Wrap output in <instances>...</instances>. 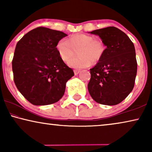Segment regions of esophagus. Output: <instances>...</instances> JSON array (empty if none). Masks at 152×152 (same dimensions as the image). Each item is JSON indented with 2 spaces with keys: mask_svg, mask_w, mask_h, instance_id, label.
I'll use <instances>...</instances> for the list:
<instances>
[{
  "mask_svg": "<svg viewBox=\"0 0 152 152\" xmlns=\"http://www.w3.org/2000/svg\"><path fill=\"white\" fill-rule=\"evenodd\" d=\"M80 72V70H74V73L75 75H78L79 72Z\"/></svg>",
  "mask_w": 152,
  "mask_h": 152,
  "instance_id": "esophagus-1",
  "label": "esophagus"
}]
</instances>
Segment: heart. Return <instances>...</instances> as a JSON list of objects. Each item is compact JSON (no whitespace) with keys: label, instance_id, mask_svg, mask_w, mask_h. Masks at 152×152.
<instances>
[{"label":"heart","instance_id":"1","mask_svg":"<svg viewBox=\"0 0 152 152\" xmlns=\"http://www.w3.org/2000/svg\"><path fill=\"white\" fill-rule=\"evenodd\" d=\"M58 53L64 61L68 62L75 54L77 56L68 62L70 67L83 68L88 67L91 63L100 61L106 51L102 41L85 34L72 35L67 40H61L57 45Z\"/></svg>","mask_w":152,"mask_h":152}]
</instances>
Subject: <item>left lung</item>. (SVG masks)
<instances>
[{
    "mask_svg": "<svg viewBox=\"0 0 152 152\" xmlns=\"http://www.w3.org/2000/svg\"><path fill=\"white\" fill-rule=\"evenodd\" d=\"M100 37L107 46L103 57L91 70L88 92L96 102L116 105L123 101L134 87L137 61L134 43L115 27L91 32Z\"/></svg>",
    "mask_w": 152,
    "mask_h": 152,
    "instance_id": "obj_1",
    "label": "left lung"
}]
</instances>
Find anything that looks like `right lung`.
<instances>
[{
  "mask_svg": "<svg viewBox=\"0 0 152 152\" xmlns=\"http://www.w3.org/2000/svg\"><path fill=\"white\" fill-rule=\"evenodd\" d=\"M67 34L45 27L33 29L16 45L12 59L14 81L20 93L34 105L55 103L74 76L63 61L57 45Z\"/></svg>",
  "mask_w": 152,
  "mask_h": 152,
  "instance_id": "1",
  "label": "right lung"
}]
</instances>
